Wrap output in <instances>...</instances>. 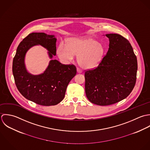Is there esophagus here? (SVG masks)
Listing matches in <instances>:
<instances>
[{
  "label": "esophagus",
  "mask_w": 150,
  "mask_h": 150,
  "mask_svg": "<svg viewBox=\"0 0 150 150\" xmlns=\"http://www.w3.org/2000/svg\"><path fill=\"white\" fill-rule=\"evenodd\" d=\"M77 72H78V73H81V72H82V70L81 68H77Z\"/></svg>",
  "instance_id": "34e87169"
}]
</instances>
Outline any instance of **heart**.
Segmentation results:
<instances>
[{"mask_svg":"<svg viewBox=\"0 0 150 150\" xmlns=\"http://www.w3.org/2000/svg\"><path fill=\"white\" fill-rule=\"evenodd\" d=\"M105 49L100 43L93 38H74L69 39L67 46L61 43L57 54L61 60L69 62L78 56V64L86 69L96 67L101 61Z\"/></svg>","mask_w":150,"mask_h":150,"instance_id":"obj_1","label":"heart"}]
</instances>
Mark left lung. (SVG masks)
Listing matches in <instances>:
<instances>
[{
  "instance_id": "1",
  "label": "left lung",
  "mask_w": 150,
  "mask_h": 150,
  "mask_svg": "<svg viewBox=\"0 0 150 150\" xmlns=\"http://www.w3.org/2000/svg\"><path fill=\"white\" fill-rule=\"evenodd\" d=\"M109 48L98 65L85 70V92L91 103L115 104L127 97L137 78V61L129 40L117 33L107 34Z\"/></svg>"
}]
</instances>
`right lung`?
Here are the masks:
<instances>
[{"label":"right lung","instance_id":"1","mask_svg":"<svg viewBox=\"0 0 150 150\" xmlns=\"http://www.w3.org/2000/svg\"><path fill=\"white\" fill-rule=\"evenodd\" d=\"M56 39L54 35L33 32L18 45L13 61V74L17 88L27 99L43 106L55 105L64 98L67 86L76 74L74 64H62L51 60L46 71L39 75H32L25 67L24 57L33 46L40 45L49 50L50 58L56 54Z\"/></svg>","mask_w":150,"mask_h":150}]
</instances>
